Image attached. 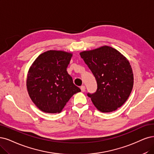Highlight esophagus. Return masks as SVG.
I'll return each mask as SVG.
<instances>
[{
    "instance_id": "1",
    "label": "esophagus",
    "mask_w": 154,
    "mask_h": 154,
    "mask_svg": "<svg viewBox=\"0 0 154 154\" xmlns=\"http://www.w3.org/2000/svg\"><path fill=\"white\" fill-rule=\"evenodd\" d=\"M81 89L82 92H84L85 90H86V87H85V86H82L81 87Z\"/></svg>"
}]
</instances>
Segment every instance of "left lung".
<instances>
[{
  "label": "left lung",
  "mask_w": 154,
  "mask_h": 154,
  "mask_svg": "<svg viewBox=\"0 0 154 154\" xmlns=\"http://www.w3.org/2000/svg\"><path fill=\"white\" fill-rule=\"evenodd\" d=\"M80 56L97 82L96 91L88 96L101 112L117 110L132 91L134 77L129 61L119 51L109 45L84 51Z\"/></svg>",
  "instance_id": "left-lung-1"
}]
</instances>
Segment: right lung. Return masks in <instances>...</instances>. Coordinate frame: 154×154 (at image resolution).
<instances>
[{
	"label": "right lung",
	"instance_id": "right-lung-1",
	"mask_svg": "<svg viewBox=\"0 0 154 154\" xmlns=\"http://www.w3.org/2000/svg\"><path fill=\"white\" fill-rule=\"evenodd\" d=\"M72 55L64 51H48L40 54L28 70V93L41 111L60 113L72 96L81 91L66 71Z\"/></svg>",
	"mask_w": 154,
	"mask_h": 154
}]
</instances>
